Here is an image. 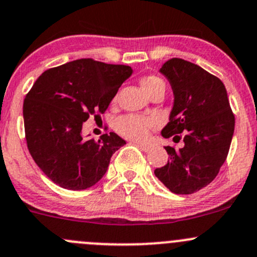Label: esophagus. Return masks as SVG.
Wrapping results in <instances>:
<instances>
[{"instance_id":"obj_1","label":"esophagus","mask_w":257,"mask_h":257,"mask_svg":"<svg viewBox=\"0 0 257 257\" xmlns=\"http://www.w3.org/2000/svg\"><path fill=\"white\" fill-rule=\"evenodd\" d=\"M137 145H138L139 148H141L142 150H144L145 153H148V152H150V150H152V145H148V144H142V143H137Z\"/></svg>"}]
</instances>
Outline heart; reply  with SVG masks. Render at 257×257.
Here are the masks:
<instances>
[{"instance_id": "1", "label": "heart", "mask_w": 257, "mask_h": 257, "mask_svg": "<svg viewBox=\"0 0 257 257\" xmlns=\"http://www.w3.org/2000/svg\"><path fill=\"white\" fill-rule=\"evenodd\" d=\"M142 88L147 94H149L153 89H155L159 85H164V82L158 77H148V78L142 79ZM158 124L155 118H145V116L129 115L120 116L115 123V129L119 134H121L125 138L132 139V141L143 142L148 138L149 129L153 128Z\"/></svg>"}]
</instances>
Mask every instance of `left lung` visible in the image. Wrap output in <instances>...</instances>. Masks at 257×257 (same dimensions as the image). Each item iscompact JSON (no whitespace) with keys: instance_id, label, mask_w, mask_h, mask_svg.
<instances>
[{"instance_id":"1","label":"left lung","mask_w":257,"mask_h":257,"mask_svg":"<svg viewBox=\"0 0 257 257\" xmlns=\"http://www.w3.org/2000/svg\"><path fill=\"white\" fill-rule=\"evenodd\" d=\"M159 72L169 80L174 94L162 136L185 137L180 149L165 147L170 160L154 174L172 193L193 194L211 183L226 160L235 116L224 83L198 64L172 58Z\"/></svg>"}]
</instances>
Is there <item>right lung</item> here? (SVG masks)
<instances>
[{
	"instance_id": "right-lung-1",
	"label": "right lung",
	"mask_w": 257,
	"mask_h": 257,
	"mask_svg": "<svg viewBox=\"0 0 257 257\" xmlns=\"http://www.w3.org/2000/svg\"><path fill=\"white\" fill-rule=\"evenodd\" d=\"M133 74L123 64L77 59L43 72L26 95L23 120L36 164L54 184L84 190L107 173L110 158L125 144L115 133L84 138L89 115L104 113L119 87Z\"/></svg>"
}]
</instances>
